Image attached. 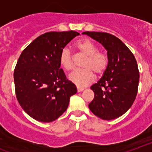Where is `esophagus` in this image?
Listing matches in <instances>:
<instances>
[{
    "label": "esophagus",
    "mask_w": 152,
    "mask_h": 152,
    "mask_svg": "<svg viewBox=\"0 0 152 152\" xmlns=\"http://www.w3.org/2000/svg\"><path fill=\"white\" fill-rule=\"evenodd\" d=\"M84 88H80V87H78V88H77V91H79V92L84 91Z\"/></svg>",
    "instance_id": "esophagus-1"
}]
</instances>
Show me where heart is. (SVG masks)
<instances>
[{
	"label": "heart",
	"mask_w": 152,
	"mask_h": 152,
	"mask_svg": "<svg viewBox=\"0 0 152 152\" xmlns=\"http://www.w3.org/2000/svg\"><path fill=\"white\" fill-rule=\"evenodd\" d=\"M81 55L86 56L82 64L84 69L76 70L70 74L69 80L79 87L87 86L95 80V74L101 76L107 70L109 58L106 53L98 51V47L91 40L84 39L75 44ZM60 64L66 71H72L75 67L74 57L68 48L62 49L60 54Z\"/></svg>",
	"instance_id": "obj_1"
}]
</instances>
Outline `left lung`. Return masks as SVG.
I'll return each mask as SVG.
<instances>
[{
  "mask_svg": "<svg viewBox=\"0 0 152 152\" xmlns=\"http://www.w3.org/2000/svg\"><path fill=\"white\" fill-rule=\"evenodd\" d=\"M104 45L109 64L104 76L91 87L94 99L89 109L102 120H114L132 105L137 95L140 72L133 53L114 35L103 32H84Z\"/></svg>",
  "mask_w": 152,
  "mask_h": 152,
  "instance_id": "8db88e82",
  "label": "left lung"
}]
</instances>
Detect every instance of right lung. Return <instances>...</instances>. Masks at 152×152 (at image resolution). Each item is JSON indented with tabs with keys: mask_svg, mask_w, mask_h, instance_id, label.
Listing matches in <instances>:
<instances>
[{
	"mask_svg": "<svg viewBox=\"0 0 152 152\" xmlns=\"http://www.w3.org/2000/svg\"><path fill=\"white\" fill-rule=\"evenodd\" d=\"M80 35L76 31L40 35L23 50L14 69L15 91L20 105L34 120L52 122L68 108L76 85L66 78L60 54Z\"/></svg>",
	"mask_w": 152,
	"mask_h": 152,
	"instance_id": "obj_1",
	"label": "right lung"
}]
</instances>
